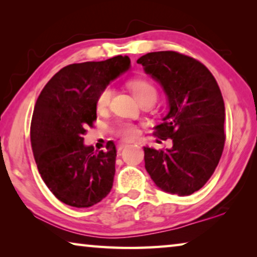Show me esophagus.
Segmentation results:
<instances>
[{
	"label": "esophagus",
	"mask_w": 257,
	"mask_h": 257,
	"mask_svg": "<svg viewBox=\"0 0 257 257\" xmlns=\"http://www.w3.org/2000/svg\"><path fill=\"white\" fill-rule=\"evenodd\" d=\"M127 146H128L127 143H119L118 147H116V149H118V151H121V150H123L124 147H127Z\"/></svg>",
	"instance_id": "obj_1"
}]
</instances>
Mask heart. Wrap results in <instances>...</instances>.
I'll use <instances>...</instances> for the list:
<instances>
[{"label":"heart","mask_w":257,"mask_h":257,"mask_svg":"<svg viewBox=\"0 0 257 257\" xmlns=\"http://www.w3.org/2000/svg\"><path fill=\"white\" fill-rule=\"evenodd\" d=\"M129 87L132 88L133 93L136 96L139 103L144 101L155 102L158 98V90L156 87L146 78H135L129 81ZM112 98V88L110 86H105L101 89L96 97V108L98 111H105L110 105ZM116 136L121 137L124 141H132L138 136V129L135 124L130 122H119L114 128Z\"/></svg>","instance_id":"1"}]
</instances>
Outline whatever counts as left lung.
<instances>
[{
	"label": "left lung",
	"mask_w": 257,
	"mask_h": 257,
	"mask_svg": "<svg viewBox=\"0 0 257 257\" xmlns=\"http://www.w3.org/2000/svg\"><path fill=\"white\" fill-rule=\"evenodd\" d=\"M137 63L162 87L169 105L159 138L171 149L144 147L145 168L165 193L188 196L206 184L224 147V102L215 78L199 61L173 51L152 52Z\"/></svg>",
	"instance_id": "left-lung-1"
}]
</instances>
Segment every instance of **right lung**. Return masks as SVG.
Returning a JSON list of instances; mask_svg holds the SVG:
<instances>
[{
	"label": "right lung",
	"instance_id": "1",
	"mask_svg": "<svg viewBox=\"0 0 257 257\" xmlns=\"http://www.w3.org/2000/svg\"><path fill=\"white\" fill-rule=\"evenodd\" d=\"M130 68L127 55L70 64L51 78L35 104L30 141L38 171L54 196L73 207L93 206L107 196L115 173L116 150L84 144L96 120L101 89Z\"/></svg>",
	"mask_w": 257,
	"mask_h": 257
}]
</instances>
